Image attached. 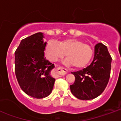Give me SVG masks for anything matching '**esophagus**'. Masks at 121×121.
Returning <instances> with one entry per match:
<instances>
[{
  "instance_id": "1",
  "label": "esophagus",
  "mask_w": 121,
  "mask_h": 121,
  "mask_svg": "<svg viewBox=\"0 0 121 121\" xmlns=\"http://www.w3.org/2000/svg\"><path fill=\"white\" fill-rule=\"evenodd\" d=\"M56 72H57V73L59 74V75H65L67 73V69H65L63 68V67H59L58 68L56 69Z\"/></svg>"
}]
</instances>
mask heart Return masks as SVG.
Instances as JSON below:
<instances>
[{"label": "heart", "instance_id": "heart-1", "mask_svg": "<svg viewBox=\"0 0 121 121\" xmlns=\"http://www.w3.org/2000/svg\"><path fill=\"white\" fill-rule=\"evenodd\" d=\"M45 54L51 61H56L65 56L66 63L76 69L84 67L88 64L93 56L90 46L75 38H67L60 42L50 41L46 45Z\"/></svg>", "mask_w": 121, "mask_h": 121}]
</instances>
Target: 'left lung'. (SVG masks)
I'll list each match as a JSON object with an SVG mask.
<instances>
[{"mask_svg":"<svg viewBox=\"0 0 121 121\" xmlns=\"http://www.w3.org/2000/svg\"><path fill=\"white\" fill-rule=\"evenodd\" d=\"M112 60L106 46L101 43L96 44L93 61L90 65L72 72L75 81L70 86V89L74 96L80 100H91L99 96L109 82Z\"/></svg>","mask_w":121,"mask_h":121,"instance_id":"left-lung-1","label":"left lung"}]
</instances>
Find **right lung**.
<instances>
[{"mask_svg":"<svg viewBox=\"0 0 121 121\" xmlns=\"http://www.w3.org/2000/svg\"><path fill=\"white\" fill-rule=\"evenodd\" d=\"M47 43L39 32L22 39L15 52V72L20 87L28 95L43 99L52 91L54 65L44 56Z\"/></svg>","mask_w":121,"mask_h":121,"instance_id":"right-lung-1","label":"right lung"}]
</instances>
